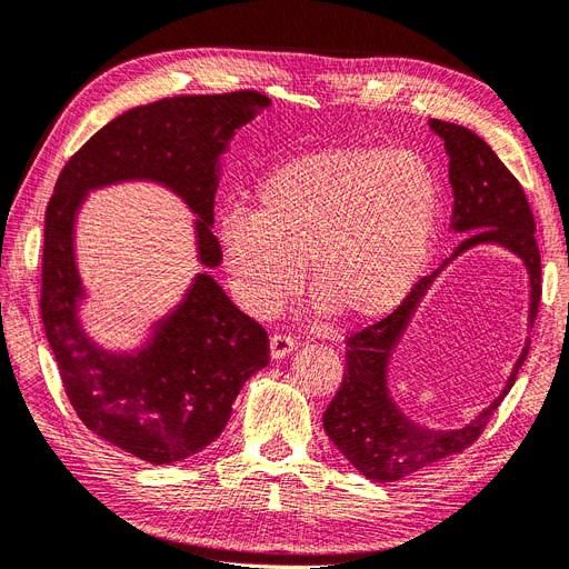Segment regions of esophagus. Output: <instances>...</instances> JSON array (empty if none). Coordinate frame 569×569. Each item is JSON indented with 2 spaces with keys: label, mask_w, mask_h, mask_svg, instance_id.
Wrapping results in <instances>:
<instances>
[{
  "label": "esophagus",
  "mask_w": 569,
  "mask_h": 569,
  "mask_svg": "<svg viewBox=\"0 0 569 569\" xmlns=\"http://www.w3.org/2000/svg\"><path fill=\"white\" fill-rule=\"evenodd\" d=\"M293 350H297V343L289 336H280L276 333L270 338V357L272 359H284L287 355H291Z\"/></svg>",
  "instance_id": "34e87169"
}]
</instances>
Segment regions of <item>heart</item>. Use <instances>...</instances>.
<instances>
[{
    "instance_id": "heart-1",
    "label": "heart",
    "mask_w": 569,
    "mask_h": 569,
    "mask_svg": "<svg viewBox=\"0 0 569 569\" xmlns=\"http://www.w3.org/2000/svg\"><path fill=\"white\" fill-rule=\"evenodd\" d=\"M257 208L219 217L217 240L236 303L270 317L303 278L317 310L373 322L397 310L435 254L441 181L422 156L371 147L291 158L257 187Z\"/></svg>"
}]
</instances>
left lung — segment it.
Wrapping results in <instances>:
<instances>
[{"label": "left lung", "instance_id": "1", "mask_svg": "<svg viewBox=\"0 0 569 569\" xmlns=\"http://www.w3.org/2000/svg\"><path fill=\"white\" fill-rule=\"evenodd\" d=\"M429 128L443 140L448 153V179L452 187L450 229L467 233L465 240L431 276L422 278L408 299L378 325L348 340L346 376L338 395L322 418L327 437L346 460L376 483H395L435 467L471 446L502 403L518 369L528 357L526 338L502 392L479 416L462 427H425L408 418L392 397L390 369L406 331L411 329L427 291L448 263L481 244L502 247L528 270L530 303L528 329H532L541 297V259L535 240V217L516 177L497 153L465 126L429 119Z\"/></svg>", "mask_w": 569, "mask_h": 569}]
</instances>
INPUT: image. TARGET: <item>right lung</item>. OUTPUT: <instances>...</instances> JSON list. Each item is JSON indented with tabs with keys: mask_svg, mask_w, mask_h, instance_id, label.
I'll list each match as a JSON object with an SVG mask.
<instances>
[{
	"mask_svg": "<svg viewBox=\"0 0 569 569\" xmlns=\"http://www.w3.org/2000/svg\"><path fill=\"white\" fill-rule=\"evenodd\" d=\"M266 107L268 98L249 90L134 107L70 158L47 208L41 320L67 397L93 435L149 465L187 460L221 435L242 385L266 369L268 336L203 271L138 347L98 345L80 320L87 290L76 261V219L88 192L149 180L190 208L197 260L217 268L212 229L223 156Z\"/></svg>",
	"mask_w": 569,
	"mask_h": 569,
	"instance_id": "right-lung-1",
	"label": "right lung"
}]
</instances>
